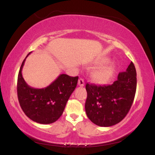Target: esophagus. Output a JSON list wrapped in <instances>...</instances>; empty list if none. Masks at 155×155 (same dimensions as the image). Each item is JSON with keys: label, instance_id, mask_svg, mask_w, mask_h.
I'll return each mask as SVG.
<instances>
[{"label": "esophagus", "instance_id": "obj_1", "mask_svg": "<svg viewBox=\"0 0 155 155\" xmlns=\"http://www.w3.org/2000/svg\"><path fill=\"white\" fill-rule=\"evenodd\" d=\"M78 85H79L80 87H83V86L85 85V81H84L83 78H80V79H78Z\"/></svg>", "mask_w": 155, "mask_h": 155}]
</instances>
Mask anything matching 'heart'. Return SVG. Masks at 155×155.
<instances>
[{
	"instance_id": "b5f03b06",
	"label": "heart",
	"mask_w": 155,
	"mask_h": 155,
	"mask_svg": "<svg viewBox=\"0 0 155 155\" xmlns=\"http://www.w3.org/2000/svg\"><path fill=\"white\" fill-rule=\"evenodd\" d=\"M109 61L108 59H103L98 61V64H104ZM115 72V67L110 64L100 67L96 69L92 74V78L96 83L107 84L114 77Z\"/></svg>"
}]
</instances>
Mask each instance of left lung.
Returning <instances> with one entry per match:
<instances>
[{
    "label": "left lung",
    "instance_id": "1",
    "mask_svg": "<svg viewBox=\"0 0 155 155\" xmlns=\"http://www.w3.org/2000/svg\"><path fill=\"white\" fill-rule=\"evenodd\" d=\"M137 87V73L131 61L127 70L119 73L112 85L86 84L87 98L85 111L88 118L99 127L119 123L129 111Z\"/></svg>",
    "mask_w": 155,
    "mask_h": 155
}]
</instances>
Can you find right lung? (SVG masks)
<instances>
[{
  "instance_id": "add662e5",
  "label": "right lung",
  "mask_w": 155,
  "mask_h": 155,
  "mask_svg": "<svg viewBox=\"0 0 155 155\" xmlns=\"http://www.w3.org/2000/svg\"><path fill=\"white\" fill-rule=\"evenodd\" d=\"M31 52L22 61L18 73V101L22 111L33 121L43 124H51L61 117L68 99L77 87L78 77L62 74L46 87H30L22 77V70Z\"/></svg>"
}]
</instances>
